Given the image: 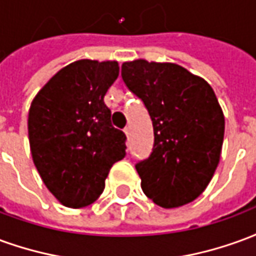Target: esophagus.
Segmentation results:
<instances>
[{
	"label": "esophagus",
	"mask_w": 256,
	"mask_h": 256,
	"mask_svg": "<svg viewBox=\"0 0 256 256\" xmlns=\"http://www.w3.org/2000/svg\"><path fill=\"white\" fill-rule=\"evenodd\" d=\"M124 134H126L128 137H130V134H132V128H130V126H128V128H124Z\"/></svg>",
	"instance_id": "34e87169"
}]
</instances>
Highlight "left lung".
Returning <instances> with one entry per match:
<instances>
[{"label": "left lung", "mask_w": 256, "mask_h": 256, "mask_svg": "<svg viewBox=\"0 0 256 256\" xmlns=\"http://www.w3.org/2000/svg\"><path fill=\"white\" fill-rule=\"evenodd\" d=\"M122 79L144 102L154 126L152 152L136 164L141 188L163 208L190 203L220 163L225 118L214 90L172 63H123Z\"/></svg>", "instance_id": "8db88e82"}]
</instances>
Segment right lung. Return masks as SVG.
<instances>
[{"label": "right lung", "mask_w": 256, "mask_h": 256, "mask_svg": "<svg viewBox=\"0 0 256 256\" xmlns=\"http://www.w3.org/2000/svg\"><path fill=\"white\" fill-rule=\"evenodd\" d=\"M119 75L116 62L78 60L60 70L32 100L28 140L46 188L71 208L100 196L126 136L111 124L104 96Z\"/></svg>", "instance_id": "add662e5"}]
</instances>
